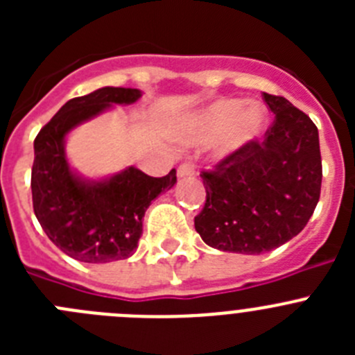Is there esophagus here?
Wrapping results in <instances>:
<instances>
[{"label": "esophagus", "instance_id": "obj_1", "mask_svg": "<svg viewBox=\"0 0 355 355\" xmlns=\"http://www.w3.org/2000/svg\"><path fill=\"white\" fill-rule=\"evenodd\" d=\"M193 174H196V168L190 163H181L180 167H178V175L180 178H192Z\"/></svg>", "mask_w": 355, "mask_h": 355}]
</instances>
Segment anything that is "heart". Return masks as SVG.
Instances as JSON below:
<instances>
[{
  "instance_id": "heart-1",
  "label": "heart",
  "mask_w": 355,
  "mask_h": 355,
  "mask_svg": "<svg viewBox=\"0 0 355 355\" xmlns=\"http://www.w3.org/2000/svg\"><path fill=\"white\" fill-rule=\"evenodd\" d=\"M268 122V110L259 101L220 97L199 110L188 122L190 144L215 142L216 155L231 156L258 139Z\"/></svg>"
}]
</instances>
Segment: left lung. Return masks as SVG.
<instances>
[{
  "label": "left lung",
  "mask_w": 355,
  "mask_h": 355,
  "mask_svg": "<svg viewBox=\"0 0 355 355\" xmlns=\"http://www.w3.org/2000/svg\"><path fill=\"white\" fill-rule=\"evenodd\" d=\"M265 101L275 114L265 139L200 174L206 202L196 231L224 252L256 256L281 247L306 227L318 205V130L284 97L265 94Z\"/></svg>",
  "instance_id": "obj_1"
}]
</instances>
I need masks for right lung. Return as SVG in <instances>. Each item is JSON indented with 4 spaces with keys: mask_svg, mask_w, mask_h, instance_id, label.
Instances as JSON below:
<instances>
[{
    "mask_svg": "<svg viewBox=\"0 0 355 355\" xmlns=\"http://www.w3.org/2000/svg\"><path fill=\"white\" fill-rule=\"evenodd\" d=\"M140 97L142 90L124 87H103L74 97L33 142V211L49 240L78 261L110 263L133 256L142 236L146 209L178 181L175 168L163 178H150L137 167L90 180L69 163L65 140L74 128L114 105H133Z\"/></svg>",
    "mask_w": 355,
    "mask_h": 355,
    "instance_id": "right-lung-1",
    "label": "right lung"
}]
</instances>
